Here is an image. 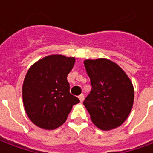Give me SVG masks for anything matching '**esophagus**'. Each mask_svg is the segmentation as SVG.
<instances>
[{
	"label": "esophagus",
	"instance_id": "obj_1",
	"mask_svg": "<svg viewBox=\"0 0 153 153\" xmlns=\"http://www.w3.org/2000/svg\"><path fill=\"white\" fill-rule=\"evenodd\" d=\"M78 98H79L80 101H81V102H82V101H83V100H84V95L82 94H80L79 96H78Z\"/></svg>",
	"mask_w": 153,
	"mask_h": 153
}]
</instances>
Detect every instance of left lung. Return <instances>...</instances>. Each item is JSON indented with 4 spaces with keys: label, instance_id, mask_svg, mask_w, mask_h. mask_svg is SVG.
<instances>
[{
    "label": "left lung",
    "instance_id": "1",
    "mask_svg": "<svg viewBox=\"0 0 153 153\" xmlns=\"http://www.w3.org/2000/svg\"><path fill=\"white\" fill-rule=\"evenodd\" d=\"M84 66L92 89L83 105L92 122L105 131L119 127L132 110V82L118 65L107 59H86Z\"/></svg>",
    "mask_w": 153,
    "mask_h": 153
}]
</instances>
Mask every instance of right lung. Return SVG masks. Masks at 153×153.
I'll use <instances>...</instances> for the list:
<instances>
[{"mask_svg": "<svg viewBox=\"0 0 153 153\" xmlns=\"http://www.w3.org/2000/svg\"><path fill=\"white\" fill-rule=\"evenodd\" d=\"M75 58L61 54L46 56L28 70L22 95L26 114L35 125L53 130L67 119L79 99L70 94L67 75L72 70Z\"/></svg>", "mask_w": 153, "mask_h": 153, "instance_id": "add662e5", "label": "right lung"}]
</instances>
